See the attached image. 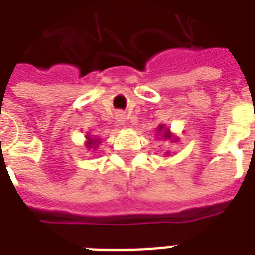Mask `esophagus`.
<instances>
[{
  "instance_id": "esophagus-1",
  "label": "esophagus",
  "mask_w": 255,
  "mask_h": 255,
  "mask_svg": "<svg viewBox=\"0 0 255 255\" xmlns=\"http://www.w3.org/2000/svg\"><path fill=\"white\" fill-rule=\"evenodd\" d=\"M116 119H117V122H123V120H124V113H122V112H117Z\"/></svg>"
}]
</instances>
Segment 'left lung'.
I'll use <instances>...</instances> for the list:
<instances>
[{"mask_svg":"<svg viewBox=\"0 0 255 255\" xmlns=\"http://www.w3.org/2000/svg\"><path fill=\"white\" fill-rule=\"evenodd\" d=\"M162 131H164V127H162V126H160V127H158V132H162ZM164 138L171 139V135H169V131H168V129H165V131H164Z\"/></svg>","mask_w":255,"mask_h":255,"instance_id":"left-lung-1","label":"left lung"}]
</instances>
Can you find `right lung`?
Masks as SVG:
<instances>
[{
	"label": "right lung",
	"instance_id": "obj_1",
	"mask_svg": "<svg viewBox=\"0 0 255 255\" xmlns=\"http://www.w3.org/2000/svg\"><path fill=\"white\" fill-rule=\"evenodd\" d=\"M98 143H100L98 140H93L91 138H89V142H87V147H89V149H91V147H93V149H97Z\"/></svg>",
	"mask_w": 255,
	"mask_h": 255
}]
</instances>
